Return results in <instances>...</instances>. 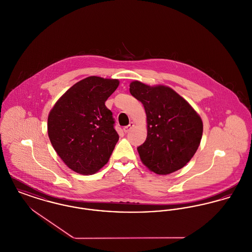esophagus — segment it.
I'll use <instances>...</instances> for the list:
<instances>
[{"label":"esophagus","mask_w":252,"mask_h":252,"mask_svg":"<svg viewBox=\"0 0 252 252\" xmlns=\"http://www.w3.org/2000/svg\"><path fill=\"white\" fill-rule=\"evenodd\" d=\"M133 126L134 123H132V122H130L128 126H125V127L123 128V130H124V132H125V133H127V132H128V131H129V130H130V129H131V128H132Z\"/></svg>","instance_id":"34e87169"}]
</instances>
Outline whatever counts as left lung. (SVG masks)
I'll use <instances>...</instances> for the list:
<instances>
[{"label": "left lung", "instance_id": "8db88e82", "mask_svg": "<svg viewBox=\"0 0 252 252\" xmlns=\"http://www.w3.org/2000/svg\"><path fill=\"white\" fill-rule=\"evenodd\" d=\"M129 91L143 104L147 114V140L137 148L142 163L159 175L184 167L201 143L203 121L200 115L169 87H151L133 81Z\"/></svg>", "mask_w": 252, "mask_h": 252}]
</instances>
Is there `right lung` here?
<instances>
[{
  "label": "right lung",
  "mask_w": 252,
  "mask_h": 252,
  "mask_svg": "<svg viewBox=\"0 0 252 252\" xmlns=\"http://www.w3.org/2000/svg\"><path fill=\"white\" fill-rule=\"evenodd\" d=\"M117 79L89 76L66 90L51 108L47 133L60 158L83 175L99 171L108 162L119 140L107 98Z\"/></svg>",
  "instance_id": "add662e5"
}]
</instances>
